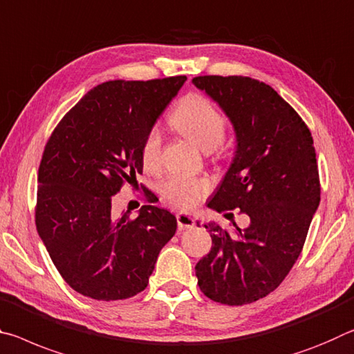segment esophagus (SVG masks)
<instances>
[{
	"mask_svg": "<svg viewBox=\"0 0 354 354\" xmlns=\"http://www.w3.org/2000/svg\"><path fill=\"white\" fill-rule=\"evenodd\" d=\"M177 224H178V229H191L196 225V221L193 216L188 215V213H178Z\"/></svg>",
	"mask_w": 354,
	"mask_h": 354,
	"instance_id": "34e87169",
	"label": "esophagus"
}]
</instances>
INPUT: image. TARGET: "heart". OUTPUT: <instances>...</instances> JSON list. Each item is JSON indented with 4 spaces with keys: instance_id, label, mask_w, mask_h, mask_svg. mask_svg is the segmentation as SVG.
Wrapping results in <instances>:
<instances>
[{
    "instance_id": "b5f03b06",
    "label": "heart",
    "mask_w": 354,
    "mask_h": 354,
    "mask_svg": "<svg viewBox=\"0 0 354 354\" xmlns=\"http://www.w3.org/2000/svg\"><path fill=\"white\" fill-rule=\"evenodd\" d=\"M171 125L191 144L202 152H212L223 142L227 129L221 109L199 94H189L178 103L169 118ZM160 135L152 130L147 135L142 147V161L146 167H153L160 155ZM208 191V183L199 178L171 177L161 183L160 194L165 201L177 208L196 207Z\"/></svg>"
}]
</instances>
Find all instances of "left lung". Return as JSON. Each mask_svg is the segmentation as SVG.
<instances>
[{
  "label": "left lung",
  "mask_w": 354,
  "mask_h": 354,
  "mask_svg": "<svg viewBox=\"0 0 354 354\" xmlns=\"http://www.w3.org/2000/svg\"><path fill=\"white\" fill-rule=\"evenodd\" d=\"M193 83L218 103L236 138L234 160L208 207L249 216L245 229L204 224L212 249L196 263V276L207 298L249 304L276 290L303 251L320 204L314 139L298 113L262 81L207 75Z\"/></svg>",
  "instance_id": "1"
}]
</instances>
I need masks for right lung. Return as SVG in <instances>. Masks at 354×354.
Masks as SVG:
<instances>
[{"instance_id":"1","label":"right lung","mask_w":354,"mask_h":354,"mask_svg":"<svg viewBox=\"0 0 354 354\" xmlns=\"http://www.w3.org/2000/svg\"><path fill=\"white\" fill-rule=\"evenodd\" d=\"M187 77L106 81L91 89L51 133L39 166L36 225L75 292L127 299L147 287L177 229L171 212L142 205L113 213V196L142 174L144 141ZM152 202V201H150Z\"/></svg>"}]
</instances>
